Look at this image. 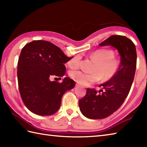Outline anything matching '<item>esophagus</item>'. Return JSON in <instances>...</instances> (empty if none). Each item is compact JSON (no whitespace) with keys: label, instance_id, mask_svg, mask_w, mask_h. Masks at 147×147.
Returning <instances> with one entry per match:
<instances>
[{"label":"esophagus","instance_id":"1","mask_svg":"<svg viewBox=\"0 0 147 147\" xmlns=\"http://www.w3.org/2000/svg\"><path fill=\"white\" fill-rule=\"evenodd\" d=\"M76 86H80V87H83L82 85H80V84H78V83H76Z\"/></svg>","mask_w":147,"mask_h":147}]
</instances>
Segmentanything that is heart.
I'll return each mask as SVG.
<instances>
[{
    "mask_svg": "<svg viewBox=\"0 0 147 147\" xmlns=\"http://www.w3.org/2000/svg\"><path fill=\"white\" fill-rule=\"evenodd\" d=\"M92 57L97 61L94 73H89L80 70H73L69 75L72 79L83 85L98 82L101 79V74L104 80L112 78L117 73L120 62L114 57V52L109 49H98L93 52ZM81 55H77L68 62V65L71 68L78 67L80 64Z\"/></svg>",
    "mask_w": 147,
    "mask_h": 147,
    "instance_id": "obj_1",
    "label": "heart"
}]
</instances>
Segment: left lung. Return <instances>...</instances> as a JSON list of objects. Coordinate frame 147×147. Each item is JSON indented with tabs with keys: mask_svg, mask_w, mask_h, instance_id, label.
Listing matches in <instances>:
<instances>
[{
	"mask_svg": "<svg viewBox=\"0 0 147 147\" xmlns=\"http://www.w3.org/2000/svg\"><path fill=\"white\" fill-rule=\"evenodd\" d=\"M112 46L121 57L116 74L100 84L98 92L88 88L86 95L79 100L82 114L87 118L100 119L107 117L119 108L130 91L136 67V47L131 40L121 35H112L98 45Z\"/></svg>",
	"mask_w": 147,
	"mask_h": 147,
	"instance_id": "1",
	"label": "left lung"
}]
</instances>
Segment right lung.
Here are the masks:
<instances>
[{"instance_id": "1", "label": "right lung", "mask_w": 147, "mask_h": 147, "mask_svg": "<svg viewBox=\"0 0 147 147\" xmlns=\"http://www.w3.org/2000/svg\"><path fill=\"white\" fill-rule=\"evenodd\" d=\"M73 57L44 40H34L24 47L19 57L17 75L22 100L28 110L40 115H52L59 110L62 96L74 88L75 83L69 77L61 83L50 78L64 76V64Z\"/></svg>"}]
</instances>
